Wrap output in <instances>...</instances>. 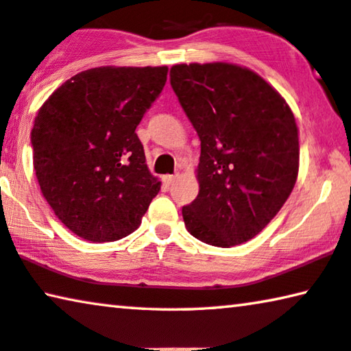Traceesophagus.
Returning a JSON list of instances; mask_svg holds the SVG:
<instances>
[{
    "label": "esophagus",
    "instance_id": "34e87169",
    "mask_svg": "<svg viewBox=\"0 0 351 351\" xmlns=\"http://www.w3.org/2000/svg\"><path fill=\"white\" fill-rule=\"evenodd\" d=\"M177 177H179V176H165L163 177V182L169 186V185H172V183L177 180Z\"/></svg>",
    "mask_w": 351,
    "mask_h": 351
}]
</instances>
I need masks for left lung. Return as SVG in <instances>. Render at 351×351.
Segmentation results:
<instances>
[{"instance_id":"8db88e82","label":"left lung","mask_w":351,"mask_h":351,"mask_svg":"<svg viewBox=\"0 0 351 351\" xmlns=\"http://www.w3.org/2000/svg\"><path fill=\"white\" fill-rule=\"evenodd\" d=\"M171 86L201 139L197 197L182 208L204 243L232 247L265 229L292 193L298 127L284 97L251 69L176 64Z\"/></svg>"}]
</instances>
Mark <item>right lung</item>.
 <instances>
[{
	"label": "right lung",
	"mask_w": 351,
	"mask_h": 351,
	"mask_svg": "<svg viewBox=\"0 0 351 351\" xmlns=\"http://www.w3.org/2000/svg\"><path fill=\"white\" fill-rule=\"evenodd\" d=\"M168 67H95L62 83L31 130L40 191L73 234L116 241L141 224L161 182L150 174L138 134L163 90Z\"/></svg>",
	"instance_id": "obj_1"
}]
</instances>
